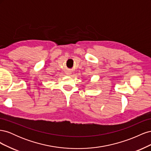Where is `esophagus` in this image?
I'll return each mask as SVG.
<instances>
[{
  "mask_svg": "<svg viewBox=\"0 0 151 151\" xmlns=\"http://www.w3.org/2000/svg\"><path fill=\"white\" fill-rule=\"evenodd\" d=\"M67 74H70V73H69V72H68H68H67Z\"/></svg>",
  "mask_w": 151,
  "mask_h": 151,
  "instance_id": "obj_1",
  "label": "esophagus"
}]
</instances>
